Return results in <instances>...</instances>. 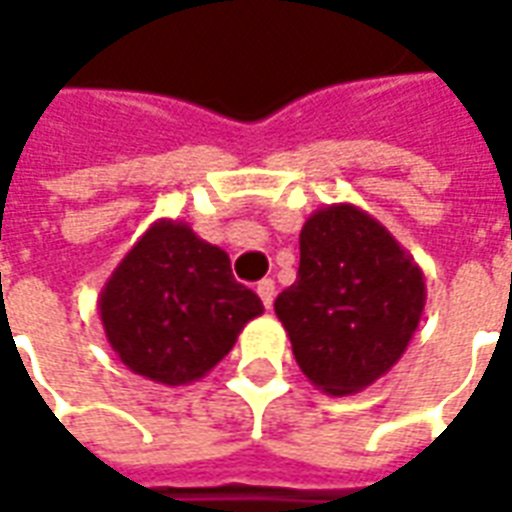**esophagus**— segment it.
<instances>
[{
  "label": "esophagus",
  "mask_w": 512,
  "mask_h": 512,
  "mask_svg": "<svg viewBox=\"0 0 512 512\" xmlns=\"http://www.w3.org/2000/svg\"><path fill=\"white\" fill-rule=\"evenodd\" d=\"M256 292H259V298H262L264 309H270V306H273V298H276V284H273V278H264V281H259Z\"/></svg>",
  "instance_id": "obj_1"
}]
</instances>
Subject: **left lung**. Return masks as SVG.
<instances>
[{
    "mask_svg": "<svg viewBox=\"0 0 512 512\" xmlns=\"http://www.w3.org/2000/svg\"><path fill=\"white\" fill-rule=\"evenodd\" d=\"M424 306V270L410 250L368 211L331 203L303 222L298 278L276 298V315L303 376L351 396L401 359Z\"/></svg>",
    "mask_w": 512,
    "mask_h": 512,
    "instance_id": "obj_1",
    "label": "left lung"
}]
</instances>
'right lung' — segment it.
Returning <instances> with one entry per match:
<instances>
[{"instance_id":"obj_1","label":"right lung","mask_w":512,"mask_h":512,"mask_svg":"<svg viewBox=\"0 0 512 512\" xmlns=\"http://www.w3.org/2000/svg\"><path fill=\"white\" fill-rule=\"evenodd\" d=\"M97 309L122 365L169 387L203 379L264 312L259 295L234 281L228 253L181 220H158L139 236Z\"/></svg>"}]
</instances>
